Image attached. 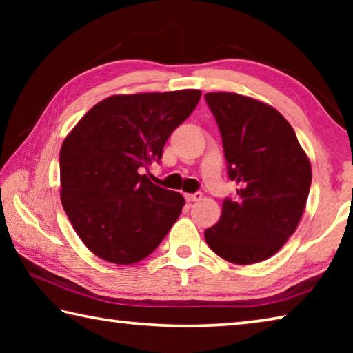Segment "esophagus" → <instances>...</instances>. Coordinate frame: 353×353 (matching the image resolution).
I'll list each match as a JSON object with an SVG mask.
<instances>
[{"label":"esophagus","instance_id":"esophagus-1","mask_svg":"<svg viewBox=\"0 0 353 353\" xmlns=\"http://www.w3.org/2000/svg\"><path fill=\"white\" fill-rule=\"evenodd\" d=\"M185 199L188 202H196V201H201L202 199V193L198 191V193H191V194H185Z\"/></svg>","mask_w":353,"mask_h":353}]
</instances>
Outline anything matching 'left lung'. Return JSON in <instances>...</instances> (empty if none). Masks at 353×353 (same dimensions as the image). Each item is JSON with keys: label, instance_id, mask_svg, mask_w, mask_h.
<instances>
[{"label": "left lung", "instance_id": "8db88e82", "mask_svg": "<svg viewBox=\"0 0 353 353\" xmlns=\"http://www.w3.org/2000/svg\"><path fill=\"white\" fill-rule=\"evenodd\" d=\"M223 139L227 171L240 188L205 230L214 254L235 265L270 259L305 210L312 165L291 124L272 105L238 93H207Z\"/></svg>", "mask_w": 353, "mask_h": 353}]
</instances>
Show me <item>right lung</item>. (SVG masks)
Returning <instances> with one entry per match:
<instances>
[{"label": "right lung", "mask_w": 353, "mask_h": 353, "mask_svg": "<svg viewBox=\"0 0 353 353\" xmlns=\"http://www.w3.org/2000/svg\"><path fill=\"white\" fill-rule=\"evenodd\" d=\"M201 99V90L113 94L93 105L61 148V201L92 252L115 265L146 259L162 243L185 199L141 171Z\"/></svg>", "instance_id": "right-lung-1"}]
</instances>
